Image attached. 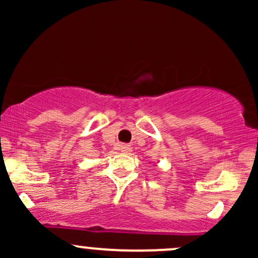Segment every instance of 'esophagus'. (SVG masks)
Returning <instances> with one entry per match:
<instances>
[{"instance_id": "34e87169", "label": "esophagus", "mask_w": 258, "mask_h": 258, "mask_svg": "<svg viewBox=\"0 0 258 258\" xmlns=\"http://www.w3.org/2000/svg\"><path fill=\"white\" fill-rule=\"evenodd\" d=\"M120 150L122 153H128L131 152V146H128V144H121L120 146Z\"/></svg>"}]
</instances>
